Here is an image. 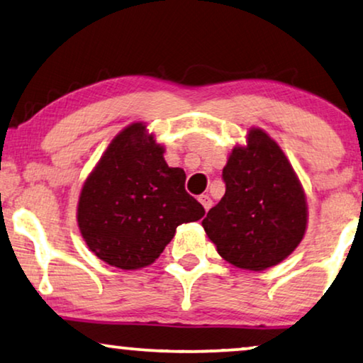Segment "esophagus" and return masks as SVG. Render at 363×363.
I'll return each mask as SVG.
<instances>
[{"mask_svg": "<svg viewBox=\"0 0 363 363\" xmlns=\"http://www.w3.org/2000/svg\"><path fill=\"white\" fill-rule=\"evenodd\" d=\"M198 201H200V203H201V205H203V208H205V210H206V211H208V210H210V208H211V205H213L211 198H210V196H208V195H200V196H198Z\"/></svg>", "mask_w": 363, "mask_h": 363, "instance_id": "esophagus-1", "label": "esophagus"}]
</instances>
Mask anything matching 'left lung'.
Wrapping results in <instances>:
<instances>
[{"label": "left lung", "mask_w": 363, "mask_h": 363, "mask_svg": "<svg viewBox=\"0 0 363 363\" xmlns=\"http://www.w3.org/2000/svg\"><path fill=\"white\" fill-rule=\"evenodd\" d=\"M225 196L201 221L218 255L235 267L264 271L299 246L307 228L306 193L276 140L250 128L223 168Z\"/></svg>", "instance_id": "obj_1"}]
</instances>
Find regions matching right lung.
I'll list each match as a JSON object with an SVG mask.
<instances>
[{"mask_svg": "<svg viewBox=\"0 0 363 363\" xmlns=\"http://www.w3.org/2000/svg\"><path fill=\"white\" fill-rule=\"evenodd\" d=\"M163 153L145 123L133 122L113 137L84 182L79 231L107 264L123 271L150 266L178 226L205 215L185 190V172L168 167Z\"/></svg>", "mask_w": 363, "mask_h": 363, "instance_id": "1", "label": "right lung"}]
</instances>
